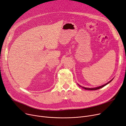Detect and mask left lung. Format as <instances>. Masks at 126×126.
Wrapping results in <instances>:
<instances>
[{
    "label": "left lung",
    "mask_w": 126,
    "mask_h": 126,
    "mask_svg": "<svg viewBox=\"0 0 126 126\" xmlns=\"http://www.w3.org/2000/svg\"><path fill=\"white\" fill-rule=\"evenodd\" d=\"M113 80V79H112V80H111L110 81H109L108 82H107V83H106V84H105V85H103V86H99V87H96V88H85V87H82V86H80L79 85V87H81L82 88H83V89H86V90H97V89H100V88H103V87H104V86H105L106 85H107V84H108L109 83H110L112 80Z\"/></svg>",
    "instance_id": "left-lung-1"
}]
</instances>
